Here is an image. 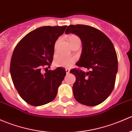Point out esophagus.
I'll use <instances>...</instances> for the list:
<instances>
[{
	"label": "esophagus",
	"instance_id": "1",
	"mask_svg": "<svg viewBox=\"0 0 132 132\" xmlns=\"http://www.w3.org/2000/svg\"><path fill=\"white\" fill-rule=\"evenodd\" d=\"M70 70H69V69H68V68H66V74H69V73H70Z\"/></svg>",
	"mask_w": 132,
	"mask_h": 132
}]
</instances>
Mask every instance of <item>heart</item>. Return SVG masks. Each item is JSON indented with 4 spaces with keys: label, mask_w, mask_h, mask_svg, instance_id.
Masks as SVG:
<instances>
[{
    "label": "heart",
    "mask_w": 132,
    "mask_h": 132,
    "mask_svg": "<svg viewBox=\"0 0 132 132\" xmlns=\"http://www.w3.org/2000/svg\"><path fill=\"white\" fill-rule=\"evenodd\" d=\"M68 39L70 42V44L71 47L77 43L81 42L80 38L77 35L74 34L70 35L68 37ZM73 62H74L73 58H68L66 57L62 56V55H59L55 58L54 63L55 66H57V67L68 68L73 64Z\"/></svg>",
    "instance_id": "obj_1"
}]
</instances>
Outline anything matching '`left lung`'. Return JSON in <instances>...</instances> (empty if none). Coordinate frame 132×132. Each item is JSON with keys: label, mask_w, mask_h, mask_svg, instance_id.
I'll list each match as a JSON object with an SVG mask.
<instances>
[{"label": "left lung", "mask_w": 132, "mask_h": 132, "mask_svg": "<svg viewBox=\"0 0 132 132\" xmlns=\"http://www.w3.org/2000/svg\"><path fill=\"white\" fill-rule=\"evenodd\" d=\"M66 34L78 36L82 51L76 64L88 69V72L73 70L76 77L73 86L74 97L88 106L100 104L113 91L118 72V58L113 43L108 37L92 26L70 25Z\"/></svg>", "instance_id": "left-lung-1"}]
</instances>
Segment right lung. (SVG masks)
I'll return each instance as SVG.
<instances>
[{
	"label": "right lung",
	"instance_id": "right-lung-1",
	"mask_svg": "<svg viewBox=\"0 0 132 132\" xmlns=\"http://www.w3.org/2000/svg\"><path fill=\"white\" fill-rule=\"evenodd\" d=\"M66 27L38 28L24 36L14 50L10 65L12 82L21 97L29 104L42 106L56 97L66 71L59 67L42 74L41 69L52 63L55 41Z\"/></svg>",
	"mask_w": 132,
	"mask_h": 132
}]
</instances>
